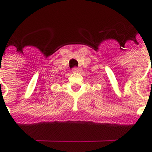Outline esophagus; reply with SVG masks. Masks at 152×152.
I'll list each match as a JSON object with an SVG mask.
<instances>
[{"label": "esophagus", "mask_w": 152, "mask_h": 152, "mask_svg": "<svg viewBox=\"0 0 152 152\" xmlns=\"http://www.w3.org/2000/svg\"><path fill=\"white\" fill-rule=\"evenodd\" d=\"M72 71L74 72V73H77V72L80 71V69L78 67H74L73 69H72Z\"/></svg>", "instance_id": "obj_1"}]
</instances>
